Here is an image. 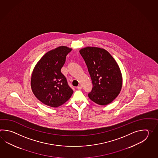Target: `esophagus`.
I'll use <instances>...</instances> for the list:
<instances>
[{
    "instance_id": "1",
    "label": "esophagus",
    "mask_w": 158,
    "mask_h": 158,
    "mask_svg": "<svg viewBox=\"0 0 158 158\" xmlns=\"http://www.w3.org/2000/svg\"><path fill=\"white\" fill-rule=\"evenodd\" d=\"M77 88L78 90H81V89H82V86H81V85H79V86H78L77 87Z\"/></svg>"
}]
</instances>
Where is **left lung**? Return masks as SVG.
Returning a JSON list of instances; mask_svg holds the SVG:
<instances>
[{"instance_id": "obj_1", "label": "left lung", "mask_w": 158, "mask_h": 158, "mask_svg": "<svg viewBox=\"0 0 158 158\" xmlns=\"http://www.w3.org/2000/svg\"><path fill=\"white\" fill-rule=\"evenodd\" d=\"M87 65L93 83L88 96L101 106L107 105L117 97L123 85L120 69L107 51L99 47H86L80 50Z\"/></svg>"}]
</instances>
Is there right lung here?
<instances>
[{"instance_id":"add662e5","label":"right lung","mask_w":158,"mask_h":158,"mask_svg":"<svg viewBox=\"0 0 158 158\" xmlns=\"http://www.w3.org/2000/svg\"><path fill=\"white\" fill-rule=\"evenodd\" d=\"M72 48L59 46L41 57L34 68L31 77V90L44 104L57 107L71 97L73 91L61 72L66 56Z\"/></svg>"}]
</instances>
